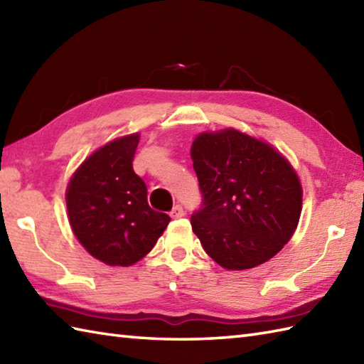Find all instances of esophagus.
Instances as JSON below:
<instances>
[{"mask_svg": "<svg viewBox=\"0 0 364 364\" xmlns=\"http://www.w3.org/2000/svg\"><path fill=\"white\" fill-rule=\"evenodd\" d=\"M183 215H184V210L181 205H175L172 208V211H170V218L172 219H180V218H183Z\"/></svg>", "mask_w": 364, "mask_h": 364, "instance_id": "esophagus-1", "label": "esophagus"}]
</instances>
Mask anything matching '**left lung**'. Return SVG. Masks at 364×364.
Segmentation results:
<instances>
[{
	"mask_svg": "<svg viewBox=\"0 0 364 364\" xmlns=\"http://www.w3.org/2000/svg\"><path fill=\"white\" fill-rule=\"evenodd\" d=\"M191 158L202 192L191 225L205 252L227 270L275 257L301 213V186L288 159L233 128L198 134Z\"/></svg>",
	"mask_w": 364,
	"mask_h": 364,
	"instance_id": "left-lung-1",
	"label": "left lung"
}]
</instances>
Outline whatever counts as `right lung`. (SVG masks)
Masks as SVG:
<instances>
[{"label": "right lung", "mask_w": 364, "mask_h": 364, "mask_svg": "<svg viewBox=\"0 0 364 364\" xmlns=\"http://www.w3.org/2000/svg\"><path fill=\"white\" fill-rule=\"evenodd\" d=\"M139 134L119 137L82 162L67 186L68 220L76 239L107 266H131L149 253L168 225L146 202L133 170Z\"/></svg>", "instance_id": "obj_1"}]
</instances>
